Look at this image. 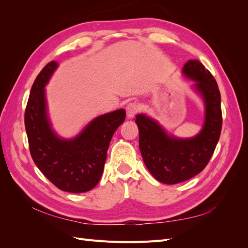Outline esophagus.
I'll use <instances>...</instances> for the list:
<instances>
[{
    "label": "esophagus",
    "mask_w": 248,
    "mask_h": 248,
    "mask_svg": "<svg viewBox=\"0 0 248 248\" xmlns=\"http://www.w3.org/2000/svg\"><path fill=\"white\" fill-rule=\"evenodd\" d=\"M139 105L136 103H129L127 106H126V115H127L128 119H133L135 115L139 111Z\"/></svg>",
    "instance_id": "34e87169"
}]
</instances>
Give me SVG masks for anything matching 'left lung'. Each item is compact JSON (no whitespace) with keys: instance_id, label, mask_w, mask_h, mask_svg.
<instances>
[{"instance_id":"left-lung-1","label":"left lung","mask_w":248,"mask_h":248,"mask_svg":"<svg viewBox=\"0 0 248 248\" xmlns=\"http://www.w3.org/2000/svg\"><path fill=\"white\" fill-rule=\"evenodd\" d=\"M181 73L193 81L191 89L203 104V123L199 133L179 138L145 113L136 115L143 161L154 177L166 185L183 183L201 173L216 150L222 129L221 94L211 73L197 59L188 60Z\"/></svg>"}]
</instances>
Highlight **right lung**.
Here are the masks:
<instances>
[{"label":"right lung","instance_id":"1","mask_svg":"<svg viewBox=\"0 0 248 248\" xmlns=\"http://www.w3.org/2000/svg\"><path fill=\"white\" fill-rule=\"evenodd\" d=\"M58 68L48 62L32 85L25 110V129L32 160L58 189L84 193L100 181L114 131L124 122V109L92 119L78 135L64 138L54 129L46 86Z\"/></svg>","mask_w":248,"mask_h":248}]
</instances>
